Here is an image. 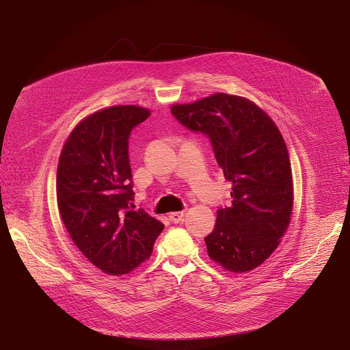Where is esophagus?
Returning a JSON list of instances; mask_svg holds the SVG:
<instances>
[{
	"label": "esophagus",
	"mask_w": 350,
	"mask_h": 350,
	"mask_svg": "<svg viewBox=\"0 0 350 350\" xmlns=\"http://www.w3.org/2000/svg\"><path fill=\"white\" fill-rule=\"evenodd\" d=\"M183 217H185V211H174L169 215V219L172 223H180L183 220Z\"/></svg>",
	"instance_id": "1"
}]
</instances>
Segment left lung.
<instances>
[{
    "label": "left lung",
    "instance_id": "8db88e82",
    "mask_svg": "<svg viewBox=\"0 0 350 350\" xmlns=\"http://www.w3.org/2000/svg\"><path fill=\"white\" fill-rule=\"evenodd\" d=\"M172 114L207 135L232 181V204L217 210L215 230L204 237L208 257L233 273L260 266L279 246L293 208L291 160L275 121L253 101L226 93L176 104Z\"/></svg>",
    "mask_w": 350,
    "mask_h": 350
}]
</instances>
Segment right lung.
Wrapping results in <instances>:
<instances>
[{
    "label": "right lung",
    "mask_w": 350,
    "mask_h": 350,
    "mask_svg": "<svg viewBox=\"0 0 350 350\" xmlns=\"http://www.w3.org/2000/svg\"><path fill=\"white\" fill-rule=\"evenodd\" d=\"M150 116L113 105L74 127L57 167V206L74 245L96 267L120 276L147 260L164 224L134 210L129 137Z\"/></svg>",
    "instance_id": "add662e5"
}]
</instances>
